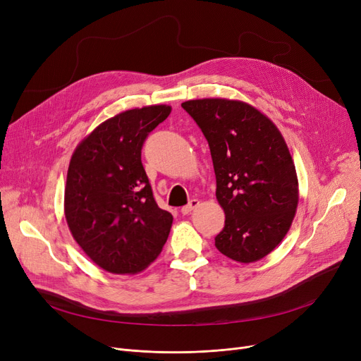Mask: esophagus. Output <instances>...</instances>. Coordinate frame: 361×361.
<instances>
[{
    "instance_id": "obj_1",
    "label": "esophagus",
    "mask_w": 361,
    "mask_h": 361,
    "mask_svg": "<svg viewBox=\"0 0 361 361\" xmlns=\"http://www.w3.org/2000/svg\"><path fill=\"white\" fill-rule=\"evenodd\" d=\"M199 204H200V202L197 200V199H192L190 200V203H188V204H185V206H183L181 207V214L183 215H187V214H190L192 211H195L196 209V207H199Z\"/></svg>"
}]
</instances>
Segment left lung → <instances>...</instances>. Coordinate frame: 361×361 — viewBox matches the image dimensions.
<instances>
[{
  "label": "left lung",
  "mask_w": 361,
  "mask_h": 361,
  "mask_svg": "<svg viewBox=\"0 0 361 361\" xmlns=\"http://www.w3.org/2000/svg\"><path fill=\"white\" fill-rule=\"evenodd\" d=\"M209 143L216 199L225 212L216 249L235 262L268 256L287 235L298 204L295 165L278 127L243 101L183 102Z\"/></svg>",
  "instance_id": "1"
}]
</instances>
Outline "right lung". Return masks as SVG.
Here are the masks:
<instances>
[{
	"instance_id": "obj_1",
	"label": "right lung",
	"mask_w": 361,
	"mask_h": 361,
	"mask_svg": "<svg viewBox=\"0 0 361 361\" xmlns=\"http://www.w3.org/2000/svg\"><path fill=\"white\" fill-rule=\"evenodd\" d=\"M169 112V105L120 112L94 128L71 155L66 221L75 243L106 272H142L168 238L173 215L155 202L142 146Z\"/></svg>"
}]
</instances>
